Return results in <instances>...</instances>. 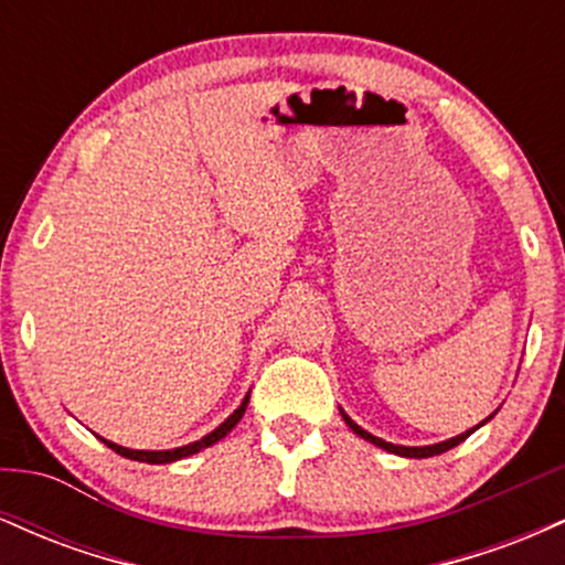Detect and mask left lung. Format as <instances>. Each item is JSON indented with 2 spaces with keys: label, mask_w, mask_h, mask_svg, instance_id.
I'll list each match as a JSON object with an SVG mask.
<instances>
[{
  "label": "left lung",
  "mask_w": 565,
  "mask_h": 565,
  "mask_svg": "<svg viewBox=\"0 0 565 565\" xmlns=\"http://www.w3.org/2000/svg\"><path fill=\"white\" fill-rule=\"evenodd\" d=\"M342 412V408H340ZM491 417H494V414H491ZM491 417H486L481 425H486L489 423ZM342 419H345L348 423V427L350 430L355 433V436H361L364 440H369V444H374V446H380V449H385V451H391V454H398V457H414V459H425V457H436V454H444V451H449V449H454V446H459L462 444L465 438L470 436V433H476L478 427L481 425H476V427H470L468 433H459L457 438H449V440H440V444H433V446H395V444H387V440H382V438H377V436H372V433H366L364 427H359L353 423V419L348 417L345 412H342Z\"/></svg>",
  "instance_id": "8db88e82"
}]
</instances>
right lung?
Segmentation results:
<instances>
[{"mask_svg":"<svg viewBox=\"0 0 565 565\" xmlns=\"http://www.w3.org/2000/svg\"><path fill=\"white\" fill-rule=\"evenodd\" d=\"M246 404H249V393H246V398L242 401V406H238L236 412H233L223 425L215 427V430H212L210 436H204L201 440H193V444H188V446H180V449H170V451H138V449H125V446L111 444V440H106V438H100V440L108 446V449H114L116 454H121V457H127V459H138V462H148V465H167V462H174V459L191 457V454L206 449V446L217 444L220 438L228 436L233 427L238 425V419L244 417Z\"/></svg>","mask_w":565,"mask_h":565,"instance_id":"1","label":"right lung"}]
</instances>
